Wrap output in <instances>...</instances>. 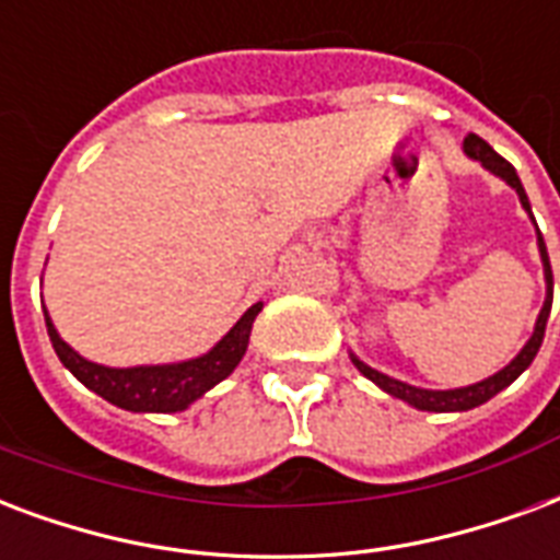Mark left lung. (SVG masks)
I'll use <instances>...</instances> for the list:
<instances>
[{
  "instance_id": "8db88e82",
  "label": "left lung",
  "mask_w": 560,
  "mask_h": 560,
  "mask_svg": "<svg viewBox=\"0 0 560 560\" xmlns=\"http://www.w3.org/2000/svg\"><path fill=\"white\" fill-rule=\"evenodd\" d=\"M464 152H467L469 158L481 161V164L488 166L490 173H497V176L505 178L508 185L517 190L523 208L532 213V205H528L526 190H523V185H520L517 170L508 164L505 158L497 155V152H493V149H490L488 143L479 138V135H469V138L464 140ZM532 220H535V217H532ZM537 246H540V258H544L546 302H544V308H540V317H537L535 335L528 337V343L523 347V352H520V355L505 366V370H499L497 375H490V378H485V382H479V384L458 387V390H422V387H411V384L396 382V378H390V375L375 373L373 366H366L364 361H358V358H352V364H355L358 370H361V373L370 378V382L378 384L382 390H387V394L396 396V399H402V402L413 405V408H420V411H438V413H443V411H469V408H476V405L493 399L499 390H505L508 384L514 382V378H517V375L523 373V370H526L532 361H535L537 349H540V343H544L546 319H549V311H552V267H549V255H546V243H544V234H540V232H537Z\"/></svg>"
}]
</instances>
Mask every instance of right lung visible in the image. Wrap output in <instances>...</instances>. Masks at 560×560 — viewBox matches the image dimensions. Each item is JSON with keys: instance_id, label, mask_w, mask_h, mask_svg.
Instances as JSON below:
<instances>
[{"instance_id": "obj_1", "label": "right lung", "mask_w": 560, "mask_h": 560, "mask_svg": "<svg viewBox=\"0 0 560 560\" xmlns=\"http://www.w3.org/2000/svg\"><path fill=\"white\" fill-rule=\"evenodd\" d=\"M261 311V302L252 305L243 314L229 335L202 358L185 361V364H166V366H131V370H114V366L93 364L79 352H72L55 331L52 319L46 314V328L52 340L55 352L61 358V364L79 378L84 387H91L93 394L108 399L117 408L126 411H185L187 405L196 402L205 390H211L213 384L223 382L234 366L241 364L243 352L249 347L252 323Z\"/></svg>"}]
</instances>
